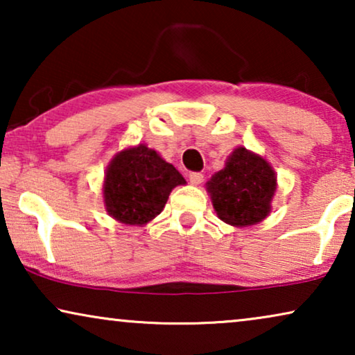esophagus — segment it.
<instances>
[{"instance_id": "obj_1", "label": "esophagus", "mask_w": 355, "mask_h": 355, "mask_svg": "<svg viewBox=\"0 0 355 355\" xmlns=\"http://www.w3.org/2000/svg\"><path fill=\"white\" fill-rule=\"evenodd\" d=\"M189 181H191L192 186H200L203 182V174L202 173H191L189 174Z\"/></svg>"}]
</instances>
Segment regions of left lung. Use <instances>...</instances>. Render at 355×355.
Wrapping results in <instances>:
<instances>
[{
  "label": "left lung",
  "instance_id": "left-lung-1",
  "mask_svg": "<svg viewBox=\"0 0 355 355\" xmlns=\"http://www.w3.org/2000/svg\"><path fill=\"white\" fill-rule=\"evenodd\" d=\"M205 187L218 218L230 226L245 227L259 225L271 213L278 178L261 155L237 147Z\"/></svg>",
  "mask_w": 355,
  "mask_h": 355
}]
</instances>
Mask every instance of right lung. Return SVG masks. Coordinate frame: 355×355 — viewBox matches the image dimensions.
<instances>
[{
  "instance_id": "1",
  "label": "right lung",
  "mask_w": 355,
  "mask_h": 355,
  "mask_svg": "<svg viewBox=\"0 0 355 355\" xmlns=\"http://www.w3.org/2000/svg\"><path fill=\"white\" fill-rule=\"evenodd\" d=\"M186 179L145 144L121 150L103 179V203L108 215L128 226H145L166 205L174 187Z\"/></svg>"
}]
</instances>
